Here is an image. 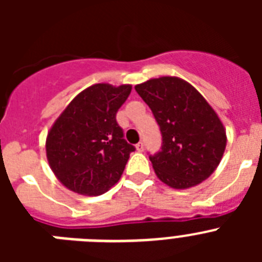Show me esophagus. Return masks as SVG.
<instances>
[{
  "instance_id": "34e87169",
  "label": "esophagus",
  "mask_w": 262,
  "mask_h": 262,
  "mask_svg": "<svg viewBox=\"0 0 262 262\" xmlns=\"http://www.w3.org/2000/svg\"><path fill=\"white\" fill-rule=\"evenodd\" d=\"M136 149H138L139 152L144 151V144H143V142H139L138 144H136Z\"/></svg>"
}]
</instances>
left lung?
<instances>
[{
	"mask_svg": "<svg viewBox=\"0 0 262 262\" xmlns=\"http://www.w3.org/2000/svg\"><path fill=\"white\" fill-rule=\"evenodd\" d=\"M152 110L163 143L149 155L157 177L174 189H187L212 174L224 154L226 131L202 94L177 77L148 80L135 86Z\"/></svg>",
	"mask_w": 262,
	"mask_h": 262,
	"instance_id": "8db88e82",
	"label": "left lung"
}]
</instances>
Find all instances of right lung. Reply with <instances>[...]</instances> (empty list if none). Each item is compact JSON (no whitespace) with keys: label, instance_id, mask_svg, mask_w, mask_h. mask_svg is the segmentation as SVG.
I'll return each instance as SVG.
<instances>
[{"label":"right lung","instance_id":"1","mask_svg":"<svg viewBox=\"0 0 262 262\" xmlns=\"http://www.w3.org/2000/svg\"><path fill=\"white\" fill-rule=\"evenodd\" d=\"M131 85L96 84L72 99L46 142L52 172L69 190L99 195L119 181L133 144L124 139L117 113Z\"/></svg>","mask_w":262,"mask_h":262}]
</instances>
